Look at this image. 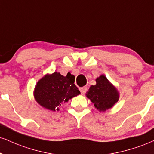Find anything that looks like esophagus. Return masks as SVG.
Masks as SVG:
<instances>
[{
    "label": "esophagus",
    "instance_id": "34e87169",
    "mask_svg": "<svg viewBox=\"0 0 154 154\" xmlns=\"http://www.w3.org/2000/svg\"><path fill=\"white\" fill-rule=\"evenodd\" d=\"M87 90H88V88H87V87H82V88H79V90H80L82 95H84L85 92H86Z\"/></svg>",
    "mask_w": 154,
    "mask_h": 154
}]
</instances>
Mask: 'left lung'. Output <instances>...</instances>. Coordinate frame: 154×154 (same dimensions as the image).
Listing matches in <instances>:
<instances>
[{
  "label": "left lung",
  "mask_w": 154,
  "mask_h": 154,
  "mask_svg": "<svg viewBox=\"0 0 154 154\" xmlns=\"http://www.w3.org/2000/svg\"><path fill=\"white\" fill-rule=\"evenodd\" d=\"M86 96L100 112L111 108L119 100L117 89L103 75L96 79V85L90 86Z\"/></svg>",
  "instance_id": "left-lung-1"
}]
</instances>
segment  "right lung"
I'll return each instance as SVG.
<instances>
[{"mask_svg": "<svg viewBox=\"0 0 154 154\" xmlns=\"http://www.w3.org/2000/svg\"><path fill=\"white\" fill-rule=\"evenodd\" d=\"M37 103L47 110H59V106L80 94L75 85V76L68 73L63 76L59 72L46 75L37 82L34 90Z\"/></svg>", "mask_w": 154, "mask_h": 154, "instance_id": "1", "label": "right lung"}]
</instances>
